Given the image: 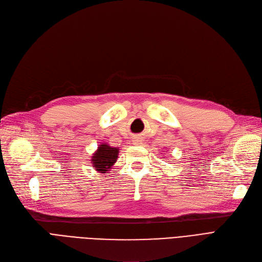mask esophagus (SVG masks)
I'll list each match as a JSON object with an SVG mask.
<instances>
[{"label":"esophagus","instance_id":"esophagus-1","mask_svg":"<svg viewBox=\"0 0 262 262\" xmlns=\"http://www.w3.org/2000/svg\"><path fill=\"white\" fill-rule=\"evenodd\" d=\"M132 142H133L134 144L139 145V144L142 143V138H140V137H134V138L132 139Z\"/></svg>","mask_w":262,"mask_h":262}]
</instances>
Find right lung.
Segmentation results:
<instances>
[{
	"label": "right lung",
	"mask_w": 262,
	"mask_h": 262,
	"mask_svg": "<svg viewBox=\"0 0 262 262\" xmlns=\"http://www.w3.org/2000/svg\"><path fill=\"white\" fill-rule=\"evenodd\" d=\"M119 149L117 147H112L108 144H101L96 152L91 157L92 165H95L96 171L99 173L108 172L114 163L118 158Z\"/></svg>",
	"instance_id": "obj_1"
}]
</instances>
